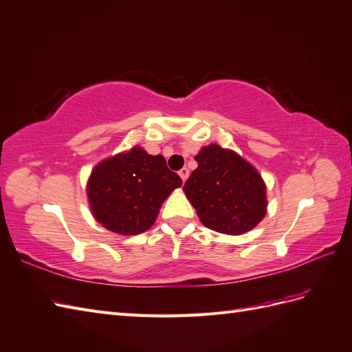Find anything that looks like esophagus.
Segmentation results:
<instances>
[{
  "label": "esophagus",
  "mask_w": 352,
  "mask_h": 352,
  "mask_svg": "<svg viewBox=\"0 0 352 352\" xmlns=\"http://www.w3.org/2000/svg\"><path fill=\"white\" fill-rule=\"evenodd\" d=\"M179 176H180V179H182L184 182H185V180H186V179H188V176H189V170H188L186 167L180 168V170H179Z\"/></svg>",
  "instance_id": "34e87169"
}]
</instances>
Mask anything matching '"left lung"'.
<instances>
[{"mask_svg": "<svg viewBox=\"0 0 352 352\" xmlns=\"http://www.w3.org/2000/svg\"><path fill=\"white\" fill-rule=\"evenodd\" d=\"M198 167L184 191L199 221L210 230L240 235L253 230L267 213V186L249 161L212 144L195 155Z\"/></svg>", "mask_w": 352, "mask_h": 352, "instance_id": "left-lung-1", "label": "left lung"}]
</instances>
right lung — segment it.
<instances>
[{
	"mask_svg": "<svg viewBox=\"0 0 352 352\" xmlns=\"http://www.w3.org/2000/svg\"><path fill=\"white\" fill-rule=\"evenodd\" d=\"M182 185L163 155H149L140 146L100 161L87 182L90 210L99 223L121 235L145 232L160 207Z\"/></svg>",
	"mask_w": 352,
	"mask_h": 352,
	"instance_id": "right-lung-1",
	"label": "right lung"
}]
</instances>
